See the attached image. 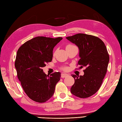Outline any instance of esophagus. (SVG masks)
I'll use <instances>...</instances> for the list:
<instances>
[{"label":"esophagus","instance_id":"1","mask_svg":"<svg viewBox=\"0 0 122 122\" xmlns=\"http://www.w3.org/2000/svg\"><path fill=\"white\" fill-rule=\"evenodd\" d=\"M68 75L67 74H61V77L63 78H65V77H67Z\"/></svg>","mask_w":122,"mask_h":122}]
</instances>
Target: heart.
<instances>
[{
    "mask_svg": "<svg viewBox=\"0 0 122 122\" xmlns=\"http://www.w3.org/2000/svg\"><path fill=\"white\" fill-rule=\"evenodd\" d=\"M74 46H75L73 45H71V44H68V45H67L66 46V48H70V47H74ZM67 69V67H64V68H63V69H64V70H66Z\"/></svg>",
    "mask_w": 122,
    "mask_h": 122,
    "instance_id": "heart-1",
    "label": "heart"
}]
</instances>
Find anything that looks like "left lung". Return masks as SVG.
Instances as JSON below:
<instances>
[{"label": "left lung", "instance_id": "1", "mask_svg": "<svg viewBox=\"0 0 122 122\" xmlns=\"http://www.w3.org/2000/svg\"><path fill=\"white\" fill-rule=\"evenodd\" d=\"M66 39L77 46L81 68L86 67L83 76L72 75L75 79L70 92L80 98H86L96 93L101 86L106 74L109 55L104 43L98 37L79 33Z\"/></svg>", "mask_w": 122, "mask_h": 122}]
</instances>
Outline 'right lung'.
Wrapping results in <instances>:
<instances>
[{"label":"right lung","mask_w":122,"mask_h":122,"mask_svg":"<svg viewBox=\"0 0 122 122\" xmlns=\"http://www.w3.org/2000/svg\"><path fill=\"white\" fill-rule=\"evenodd\" d=\"M62 39L36 37L18 50L15 61L18 78L26 95L34 101L45 102L53 96L61 73L55 72L49 76L42 68L52 61L54 48Z\"/></svg>","instance_id":"add662e5"}]
</instances>
